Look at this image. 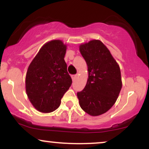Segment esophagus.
<instances>
[{
	"mask_svg": "<svg viewBox=\"0 0 149 149\" xmlns=\"http://www.w3.org/2000/svg\"><path fill=\"white\" fill-rule=\"evenodd\" d=\"M77 77H78V76H77V75H72V76H71V78H72L73 81H75V80H76Z\"/></svg>",
	"mask_w": 149,
	"mask_h": 149,
	"instance_id": "obj_1",
	"label": "esophagus"
}]
</instances>
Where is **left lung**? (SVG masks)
Wrapping results in <instances>:
<instances>
[{
	"label": "left lung",
	"instance_id": "left-lung-1",
	"mask_svg": "<svg viewBox=\"0 0 149 149\" xmlns=\"http://www.w3.org/2000/svg\"><path fill=\"white\" fill-rule=\"evenodd\" d=\"M80 52L89 74L85 88L77 92L80 106L89 115H102L113 106L122 88L119 65L99 40L80 45Z\"/></svg>",
	"mask_w": 149,
	"mask_h": 149
}]
</instances>
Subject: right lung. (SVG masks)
I'll return each instance as SVG.
<instances>
[{"label":"right lung","mask_w":149,"mask_h":149,"mask_svg":"<svg viewBox=\"0 0 149 149\" xmlns=\"http://www.w3.org/2000/svg\"><path fill=\"white\" fill-rule=\"evenodd\" d=\"M66 50L61 40H51L40 48L29 66L26 91L31 103L40 112L56 110L72 83L64 61Z\"/></svg>","instance_id":"1"}]
</instances>
